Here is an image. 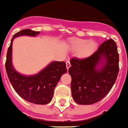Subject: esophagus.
Here are the masks:
<instances>
[{
	"instance_id": "34e87169",
	"label": "esophagus",
	"mask_w": 128,
	"mask_h": 128,
	"mask_svg": "<svg viewBox=\"0 0 128 128\" xmlns=\"http://www.w3.org/2000/svg\"><path fill=\"white\" fill-rule=\"evenodd\" d=\"M66 66H67V69H69V67H70V61H67L66 62Z\"/></svg>"
}]
</instances>
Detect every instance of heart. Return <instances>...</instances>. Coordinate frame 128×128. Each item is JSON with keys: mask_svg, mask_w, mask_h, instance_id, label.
Here are the masks:
<instances>
[{"mask_svg": "<svg viewBox=\"0 0 128 128\" xmlns=\"http://www.w3.org/2000/svg\"><path fill=\"white\" fill-rule=\"evenodd\" d=\"M70 46L74 51H79L78 56L80 58L90 57L94 53L97 48V44L95 41H88L80 38H72L70 42Z\"/></svg>", "mask_w": 128, "mask_h": 128, "instance_id": "b5f03b06", "label": "heart"}]
</instances>
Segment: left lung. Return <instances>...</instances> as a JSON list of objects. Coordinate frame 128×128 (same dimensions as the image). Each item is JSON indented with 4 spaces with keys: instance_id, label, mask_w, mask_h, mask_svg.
Masks as SVG:
<instances>
[{
    "instance_id": "left-lung-1",
    "label": "left lung",
    "mask_w": 128,
    "mask_h": 128,
    "mask_svg": "<svg viewBox=\"0 0 128 128\" xmlns=\"http://www.w3.org/2000/svg\"><path fill=\"white\" fill-rule=\"evenodd\" d=\"M70 63V89L74 102L84 105L98 102L110 92L117 78L119 54L116 44L112 39L105 41L92 56L72 58Z\"/></svg>"
}]
</instances>
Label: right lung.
Listing matches in <instances>:
<instances>
[{
    "label": "right lung",
    "instance_id": "right-lung-1",
    "mask_svg": "<svg viewBox=\"0 0 128 128\" xmlns=\"http://www.w3.org/2000/svg\"><path fill=\"white\" fill-rule=\"evenodd\" d=\"M40 32L30 29L22 30L12 37L8 49L5 63L7 75L12 87L20 97L28 102L36 104H46L51 102L54 89L61 76L67 72L64 61H54L38 74L25 76L18 72L12 64V42L16 37L21 36H36Z\"/></svg>",
    "mask_w": 128,
    "mask_h": 128
}]
</instances>
